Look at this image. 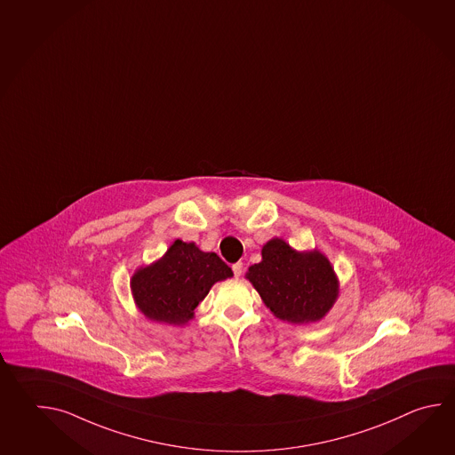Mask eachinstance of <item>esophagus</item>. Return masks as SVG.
Listing matches in <instances>:
<instances>
[{"label":"esophagus","instance_id":"esophagus-1","mask_svg":"<svg viewBox=\"0 0 455 455\" xmlns=\"http://www.w3.org/2000/svg\"><path fill=\"white\" fill-rule=\"evenodd\" d=\"M233 272H235V277H240L243 274V262H236L232 266Z\"/></svg>","mask_w":455,"mask_h":455}]
</instances>
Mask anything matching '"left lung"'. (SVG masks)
<instances>
[{
	"mask_svg": "<svg viewBox=\"0 0 455 455\" xmlns=\"http://www.w3.org/2000/svg\"><path fill=\"white\" fill-rule=\"evenodd\" d=\"M260 254L262 260L251 266L246 278L272 315L291 324H309L332 309L340 283L321 251L293 250L285 240L272 238Z\"/></svg>",
	"mask_w": 455,
	"mask_h": 455,
	"instance_id": "1",
	"label": "left lung"
}]
</instances>
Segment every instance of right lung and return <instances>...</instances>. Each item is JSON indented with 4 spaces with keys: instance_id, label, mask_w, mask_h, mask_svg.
Here are the masks:
<instances>
[{
    "instance_id": "obj_1",
    "label": "right lung",
    "mask_w": 455,
    "mask_h": 455,
    "mask_svg": "<svg viewBox=\"0 0 455 455\" xmlns=\"http://www.w3.org/2000/svg\"><path fill=\"white\" fill-rule=\"evenodd\" d=\"M230 277L232 269L215 252L175 240L160 259L136 269L131 295L148 321L185 325L213 283Z\"/></svg>"
}]
</instances>
